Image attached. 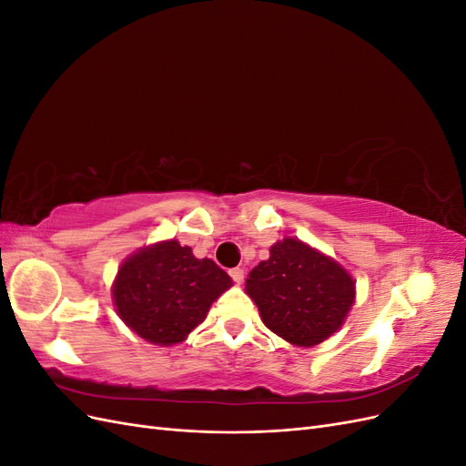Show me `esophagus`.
Segmentation results:
<instances>
[{
    "instance_id": "34e87169",
    "label": "esophagus",
    "mask_w": 466,
    "mask_h": 466,
    "mask_svg": "<svg viewBox=\"0 0 466 466\" xmlns=\"http://www.w3.org/2000/svg\"><path fill=\"white\" fill-rule=\"evenodd\" d=\"M229 276L233 278L235 284H243V279H245V270H243V268H231V270H229Z\"/></svg>"
}]
</instances>
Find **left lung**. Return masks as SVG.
<instances>
[{"mask_svg":"<svg viewBox=\"0 0 466 466\" xmlns=\"http://www.w3.org/2000/svg\"><path fill=\"white\" fill-rule=\"evenodd\" d=\"M247 293L262 322L295 346H315L342 327L356 284L340 264L319 250L284 238L247 278Z\"/></svg>","mask_w":466,"mask_h":466,"instance_id":"left-lung-1","label":"left lung"}]
</instances>
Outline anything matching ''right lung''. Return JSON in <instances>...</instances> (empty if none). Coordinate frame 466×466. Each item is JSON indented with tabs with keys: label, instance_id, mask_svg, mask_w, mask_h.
Instances as JSON below:
<instances>
[{
	"label": "right lung",
	"instance_id": "obj_1",
	"mask_svg": "<svg viewBox=\"0 0 466 466\" xmlns=\"http://www.w3.org/2000/svg\"><path fill=\"white\" fill-rule=\"evenodd\" d=\"M231 288L228 272L190 247L165 241L136 252L115 281L120 319L151 344H178L206 319L209 305Z\"/></svg>",
	"mask_w": 466,
	"mask_h": 466
}]
</instances>
